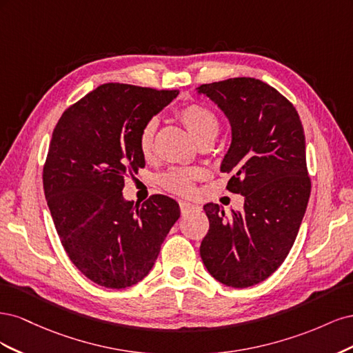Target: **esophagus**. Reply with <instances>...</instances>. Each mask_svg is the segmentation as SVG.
<instances>
[{
  "instance_id": "1",
  "label": "esophagus",
  "mask_w": 353,
  "mask_h": 353,
  "mask_svg": "<svg viewBox=\"0 0 353 353\" xmlns=\"http://www.w3.org/2000/svg\"><path fill=\"white\" fill-rule=\"evenodd\" d=\"M179 208H181V212H183V213L201 210V208L197 205V203H191V201H187V200H181L179 201Z\"/></svg>"
}]
</instances>
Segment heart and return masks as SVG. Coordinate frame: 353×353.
Masks as SVG:
<instances>
[{"label":"heart","mask_w":353,"mask_h":353,"mask_svg":"<svg viewBox=\"0 0 353 353\" xmlns=\"http://www.w3.org/2000/svg\"><path fill=\"white\" fill-rule=\"evenodd\" d=\"M178 119L184 123L187 131L194 138L197 144L213 141L219 132V119L210 109L201 104H190L178 112ZM157 131V121L150 119L140 132L138 147L144 157H150L154 152V138ZM194 174L185 169H172L162 176V184L174 193H190L193 190Z\"/></svg>","instance_id":"obj_1"}]
</instances>
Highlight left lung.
Here are the masks:
<instances>
[{
    "mask_svg": "<svg viewBox=\"0 0 353 353\" xmlns=\"http://www.w3.org/2000/svg\"><path fill=\"white\" fill-rule=\"evenodd\" d=\"M225 114L231 144L221 163L227 188L244 197L243 210L225 215L205 205L209 231L200 256L213 279L228 287L258 284L276 271L305 216L311 181L305 134L293 104L254 78H232L196 88Z\"/></svg>",
    "mask_w": 353,
    "mask_h": 353,
    "instance_id": "1",
    "label": "left lung"
}]
</instances>
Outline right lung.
Returning <instances> with one entry per match:
<instances>
[{
    "mask_svg": "<svg viewBox=\"0 0 353 353\" xmlns=\"http://www.w3.org/2000/svg\"><path fill=\"white\" fill-rule=\"evenodd\" d=\"M126 83H104L61 114L44 166V193L60 241L77 268L108 288H126L152 271L179 205L152 196L125 200V176L144 168L143 126L176 99Z\"/></svg>",
    "mask_w": 353,
    "mask_h": 353,
    "instance_id": "right-lung-1",
    "label": "right lung"
}]
</instances>
